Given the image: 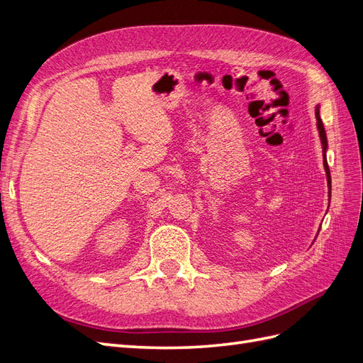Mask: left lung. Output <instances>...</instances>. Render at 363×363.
<instances>
[{"label": "left lung", "mask_w": 363, "mask_h": 363, "mask_svg": "<svg viewBox=\"0 0 363 363\" xmlns=\"http://www.w3.org/2000/svg\"><path fill=\"white\" fill-rule=\"evenodd\" d=\"M315 116H316V127H318V133H320V139L323 144V156H324V169H325V175H327V186H328V196L332 195V177H330V169H328L327 164V159H325V152H327V136H325V130H324V124L320 116V106H316L315 108Z\"/></svg>", "instance_id": "left-lung-1"}]
</instances>
